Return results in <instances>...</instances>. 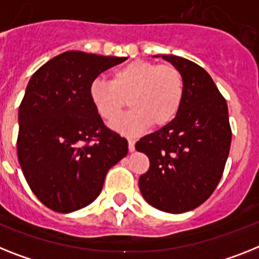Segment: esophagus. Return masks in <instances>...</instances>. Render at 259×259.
I'll return each instance as SVG.
<instances>
[{"label":"esophagus","instance_id":"1","mask_svg":"<svg viewBox=\"0 0 259 259\" xmlns=\"http://www.w3.org/2000/svg\"><path fill=\"white\" fill-rule=\"evenodd\" d=\"M127 146H129V151L132 153V151L136 150V142H134L133 140H129L127 141Z\"/></svg>","mask_w":259,"mask_h":259}]
</instances>
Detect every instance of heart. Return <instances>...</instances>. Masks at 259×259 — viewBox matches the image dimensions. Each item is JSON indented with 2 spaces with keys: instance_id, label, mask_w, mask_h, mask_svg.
I'll list each match as a JSON object with an SVG mask.
<instances>
[{
  "instance_id": "b5f03b06",
  "label": "heart",
  "mask_w": 259,
  "mask_h": 259,
  "mask_svg": "<svg viewBox=\"0 0 259 259\" xmlns=\"http://www.w3.org/2000/svg\"><path fill=\"white\" fill-rule=\"evenodd\" d=\"M184 92L186 82L178 67L147 60H132L114 69L110 81L96 79L89 85L91 103L106 122L115 121L130 104L132 110L113 123V129L125 136L141 133L149 125L170 123L183 104Z\"/></svg>"
}]
</instances>
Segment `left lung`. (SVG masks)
Listing matches in <instances>:
<instances>
[{"mask_svg":"<svg viewBox=\"0 0 259 259\" xmlns=\"http://www.w3.org/2000/svg\"><path fill=\"white\" fill-rule=\"evenodd\" d=\"M160 56L183 73L186 92L177 117L136 143L150 160L138 183L150 205L184 213L216 190L229 155L232 129L227 101L209 73L180 56Z\"/></svg>","mask_w":259,"mask_h":259,"instance_id":"8db88e82","label":"left lung"}]
</instances>
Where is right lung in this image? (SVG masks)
Returning a JSON list of instances; mask_svg holds the SVG:
<instances>
[{"mask_svg": "<svg viewBox=\"0 0 259 259\" xmlns=\"http://www.w3.org/2000/svg\"><path fill=\"white\" fill-rule=\"evenodd\" d=\"M125 60L67 51L31 76L18 110L17 153L26 182L50 209L89 205L127 154V141L104 125L89 99L91 82Z\"/></svg>", "mask_w": 259, "mask_h": 259, "instance_id": "right-lung-1", "label": "right lung"}]
</instances>
